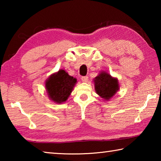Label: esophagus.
Listing matches in <instances>:
<instances>
[{"instance_id":"1","label":"esophagus","mask_w":161,"mask_h":161,"mask_svg":"<svg viewBox=\"0 0 161 161\" xmlns=\"http://www.w3.org/2000/svg\"><path fill=\"white\" fill-rule=\"evenodd\" d=\"M88 79H89V77H87V76H84V77H81V80L83 81V82H86V81H88Z\"/></svg>"}]
</instances>
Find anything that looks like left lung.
Here are the masks:
<instances>
[{"label": "left lung", "instance_id": "obj_1", "mask_svg": "<svg viewBox=\"0 0 161 161\" xmlns=\"http://www.w3.org/2000/svg\"><path fill=\"white\" fill-rule=\"evenodd\" d=\"M94 88L97 94L106 101L111 99L119 89V81L107 72H101L94 78Z\"/></svg>", "mask_w": 161, "mask_h": 161}]
</instances>
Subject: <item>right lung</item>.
<instances>
[{
	"mask_svg": "<svg viewBox=\"0 0 161 161\" xmlns=\"http://www.w3.org/2000/svg\"><path fill=\"white\" fill-rule=\"evenodd\" d=\"M77 79L69 76L63 69L51 75L45 81V88L50 99L57 103L66 102L72 93Z\"/></svg>",
	"mask_w": 161,
	"mask_h": 161,
	"instance_id": "add662e5",
	"label": "right lung"
}]
</instances>
